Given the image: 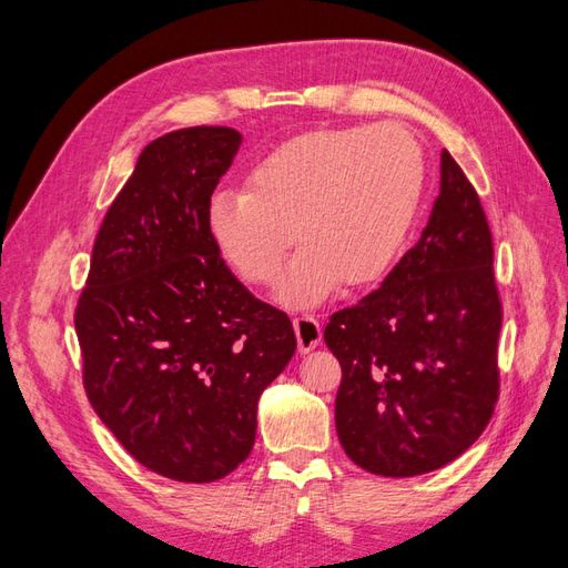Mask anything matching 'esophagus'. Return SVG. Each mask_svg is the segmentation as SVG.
<instances>
[{
    "label": "esophagus",
    "mask_w": 568,
    "mask_h": 568,
    "mask_svg": "<svg viewBox=\"0 0 568 568\" xmlns=\"http://www.w3.org/2000/svg\"><path fill=\"white\" fill-rule=\"evenodd\" d=\"M292 327H295V335H297V346H300V354H308L314 352L316 346L321 344V325L314 316H300L292 321Z\"/></svg>",
    "instance_id": "34e87169"
}]
</instances>
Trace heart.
<instances>
[{
    "label": "heart",
    "mask_w": 568,
    "mask_h": 568,
    "mask_svg": "<svg viewBox=\"0 0 568 568\" xmlns=\"http://www.w3.org/2000/svg\"><path fill=\"white\" fill-rule=\"evenodd\" d=\"M425 160L398 126H331L276 145L247 189H219L205 210L214 250L250 283L276 281L285 306H314L342 283L365 285L404 252L423 203ZM296 231L292 232L291 229Z\"/></svg>",
    "instance_id": "obj_1"
}]
</instances>
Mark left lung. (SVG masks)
<instances>
[{
    "mask_svg": "<svg viewBox=\"0 0 568 568\" xmlns=\"http://www.w3.org/2000/svg\"><path fill=\"white\" fill-rule=\"evenodd\" d=\"M500 323L486 214L444 151L417 245L325 327L342 365L335 427L344 453L379 477H417L460 457L496 406Z\"/></svg>",
    "mask_w": 568,
    "mask_h": 568,
    "instance_id": "8db88e82",
    "label": "left lung"
}]
</instances>
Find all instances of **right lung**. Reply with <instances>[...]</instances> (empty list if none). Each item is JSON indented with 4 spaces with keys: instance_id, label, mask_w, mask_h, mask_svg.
I'll use <instances>...</instances> for the list:
<instances>
[{
    "instance_id": "add662e5",
    "label": "right lung",
    "mask_w": 568,
    "mask_h": 568,
    "mask_svg": "<svg viewBox=\"0 0 568 568\" xmlns=\"http://www.w3.org/2000/svg\"><path fill=\"white\" fill-rule=\"evenodd\" d=\"M241 143L231 126H186L145 145L75 311L89 404L134 460L186 484L245 460L260 396L297 349L290 318L233 276L205 229Z\"/></svg>"
}]
</instances>
